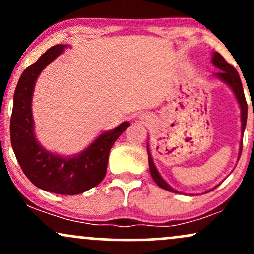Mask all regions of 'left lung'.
<instances>
[{
    "mask_svg": "<svg viewBox=\"0 0 254 254\" xmlns=\"http://www.w3.org/2000/svg\"><path fill=\"white\" fill-rule=\"evenodd\" d=\"M211 61H212V64L221 70L220 72H217V74H215L216 75V77L228 84L230 88H232L233 92H234L235 97L238 99V103L240 105V109H241V131H243L244 133L245 127H246V121H247V103H246V98H245V94H244V88H243V83H241L240 76H239L238 71L235 70L234 66L230 65V64L227 62V61L224 60L220 54H218V52H214ZM147 149H148V161H149V170L154 182H155L161 189H165V190L171 191V192H178L177 190H174L173 188H171V186L168 185L164 179H162L161 176L159 174V172L156 170L155 165H154L153 159H151L149 145H147ZM241 150H243V143H241L240 151H239V156L241 155Z\"/></svg>",
    "mask_w": 254,
    "mask_h": 254,
    "instance_id": "8db88e82",
    "label": "left lung"
}]
</instances>
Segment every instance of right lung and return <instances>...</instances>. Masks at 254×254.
I'll use <instances>...</instances> for the list:
<instances>
[{
  "mask_svg": "<svg viewBox=\"0 0 254 254\" xmlns=\"http://www.w3.org/2000/svg\"><path fill=\"white\" fill-rule=\"evenodd\" d=\"M65 48L63 44L52 46L20 76L14 93L10 142L20 167L37 188L58 194H78L104 179L111 148L130 123L123 122L116 129L101 133L88 148L75 156L57 155L39 144L32 117L34 84L43 69Z\"/></svg>",
  "mask_w": 254,
  "mask_h": 254,
  "instance_id": "obj_1",
  "label": "right lung"
}]
</instances>
